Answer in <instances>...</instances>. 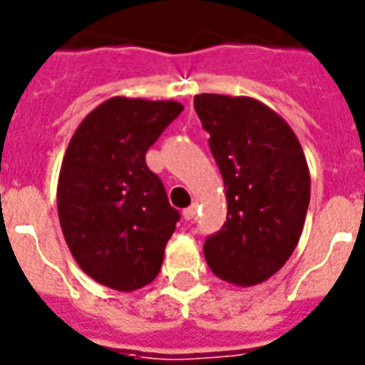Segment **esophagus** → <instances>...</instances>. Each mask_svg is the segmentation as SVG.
I'll return each mask as SVG.
<instances>
[{
  "label": "esophagus",
  "instance_id": "esophagus-1",
  "mask_svg": "<svg viewBox=\"0 0 365 365\" xmlns=\"http://www.w3.org/2000/svg\"><path fill=\"white\" fill-rule=\"evenodd\" d=\"M195 216H197V205H191V207L183 210V218L185 220H195Z\"/></svg>",
  "mask_w": 365,
  "mask_h": 365
}]
</instances>
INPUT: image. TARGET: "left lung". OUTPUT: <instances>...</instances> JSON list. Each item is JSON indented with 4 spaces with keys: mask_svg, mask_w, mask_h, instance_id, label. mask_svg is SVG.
<instances>
[{
    "mask_svg": "<svg viewBox=\"0 0 365 365\" xmlns=\"http://www.w3.org/2000/svg\"><path fill=\"white\" fill-rule=\"evenodd\" d=\"M193 105L227 199L226 224L205 241V258L216 277L252 287L299 243L310 202L306 157L287 122L252 97L201 93Z\"/></svg>",
    "mask_w": 365,
    "mask_h": 365,
    "instance_id": "1",
    "label": "left lung"
}]
</instances>
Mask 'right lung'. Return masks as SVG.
Listing matches in <instances>:
<instances>
[{
    "label": "right lung",
    "instance_id": "right-lung-1",
    "mask_svg": "<svg viewBox=\"0 0 365 365\" xmlns=\"http://www.w3.org/2000/svg\"><path fill=\"white\" fill-rule=\"evenodd\" d=\"M182 110L178 101L110 97L66 147L57 185L61 230L78 266L101 285L130 293L163 266L180 212L145 153Z\"/></svg>",
    "mask_w": 365,
    "mask_h": 365
}]
</instances>
